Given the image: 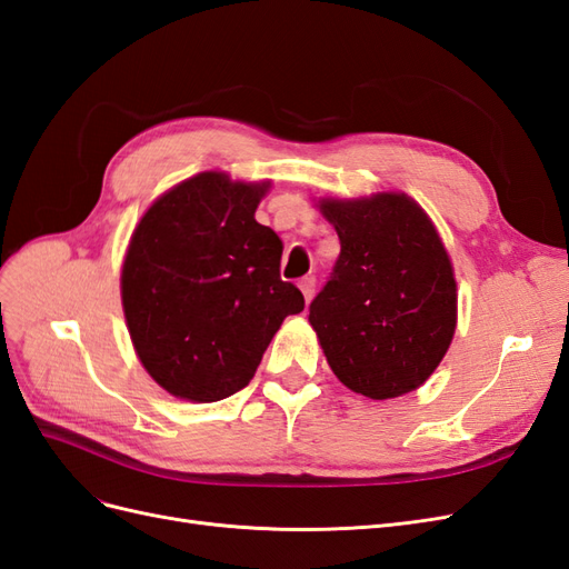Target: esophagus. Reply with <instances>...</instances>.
<instances>
[{"instance_id": "obj_1", "label": "esophagus", "mask_w": 569, "mask_h": 569, "mask_svg": "<svg viewBox=\"0 0 569 569\" xmlns=\"http://www.w3.org/2000/svg\"><path fill=\"white\" fill-rule=\"evenodd\" d=\"M299 287H301V291H303L306 303H311V299L316 297V278H311V274H306V278H301Z\"/></svg>"}]
</instances>
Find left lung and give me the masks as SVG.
Here are the masks:
<instances>
[{"instance_id": "1", "label": "left lung", "mask_w": 569, "mask_h": 569, "mask_svg": "<svg viewBox=\"0 0 569 569\" xmlns=\"http://www.w3.org/2000/svg\"><path fill=\"white\" fill-rule=\"evenodd\" d=\"M339 258L308 320L339 382L368 399L418 389L456 332V280L427 213L406 194L322 201Z\"/></svg>"}]
</instances>
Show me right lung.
Instances as JSON below:
<instances>
[{"mask_svg":"<svg viewBox=\"0 0 569 569\" xmlns=\"http://www.w3.org/2000/svg\"><path fill=\"white\" fill-rule=\"evenodd\" d=\"M266 189L222 173L189 178L130 239L128 330L147 372L180 399L244 389L282 320L303 311L299 287L280 278L282 239L253 218Z\"/></svg>","mask_w":569,"mask_h":569,"instance_id":"right-lung-1","label":"right lung"}]
</instances>
